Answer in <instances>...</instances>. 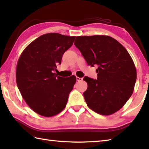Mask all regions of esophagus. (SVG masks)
<instances>
[{
	"instance_id": "1",
	"label": "esophagus",
	"mask_w": 149,
	"mask_h": 149,
	"mask_svg": "<svg viewBox=\"0 0 149 149\" xmlns=\"http://www.w3.org/2000/svg\"><path fill=\"white\" fill-rule=\"evenodd\" d=\"M76 80H77V81H83V78H82V77H76Z\"/></svg>"
}]
</instances>
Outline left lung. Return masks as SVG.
Segmentation results:
<instances>
[{
    "instance_id": "obj_1",
    "label": "left lung",
    "mask_w": 149,
    "mask_h": 149,
    "mask_svg": "<svg viewBox=\"0 0 149 149\" xmlns=\"http://www.w3.org/2000/svg\"><path fill=\"white\" fill-rule=\"evenodd\" d=\"M74 45L88 65H97V79L85 76L88 84L83 95L88 106L102 115L118 111L134 91L136 70L122 44L105 35L77 36Z\"/></svg>"
}]
</instances>
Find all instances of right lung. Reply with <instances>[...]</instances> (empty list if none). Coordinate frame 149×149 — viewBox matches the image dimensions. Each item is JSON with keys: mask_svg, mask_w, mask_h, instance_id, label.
<instances>
[{"mask_svg": "<svg viewBox=\"0 0 149 149\" xmlns=\"http://www.w3.org/2000/svg\"><path fill=\"white\" fill-rule=\"evenodd\" d=\"M75 38L55 33L43 34L31 42L19 58L17 86L27 105L40 115L55 116L66 107L76 77H61L54 71Z\"/></svg>", "mask_w": 149, "mask_h": 149, "instance_id": "1", "label": "right lung"}]
</instances>
